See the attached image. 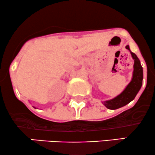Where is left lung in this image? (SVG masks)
Wrapping results in <instances>:
<instances>
[{"instance_id": "left-lung-1", "label": "left lung", "mask_w": 155, "mask_h": 155, "mask_svg": "<svg viewBox=\"0 0 155 155\" xmlns=\"http://www.w3.org/2000/svg\"><path fill=\"white\" fill-rule=\"evenodd\" d=\"M126 49L130 50L132 57L134 59L133 78L127 86L119 95L112 100L102 102L107 108L110 109V110H116V109L123 107L133 100L137 94L138 93L139 90L141 88L142 83H143V68L140 65V60L135 53L131 52L129 45H127Z\"/></svg>"}]
</instances>
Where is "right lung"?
<instances>
[{"instance_id": "add662e5", "label": "right lung", "mask_w": 155, "mask_h": 155, "mask_svg": "<svg viewBox=\"0 0 155 155\" xmlns=\"http://www.w3.org/2000/svg\"><path fill=\"white\" fill-rule=\"evenodd\" d=\"M35 108H36V107H35Z\"/></svg>"}]
</instances>
